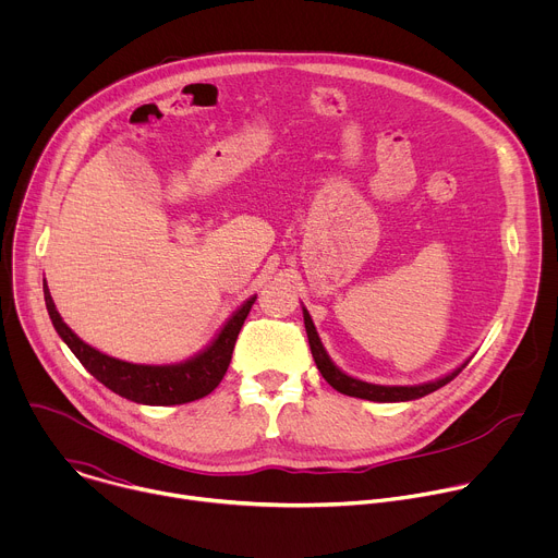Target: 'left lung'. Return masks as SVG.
Returning <instances> with one entry per match:
<instances>
[{
    "label": "left lung",
    "instance_id": "obj_1",
    "mask_svg": "<svg viewBox=\"0 0 558 558\" xmlns=\"http://www.w3.org/2000/svg\"><path fill=\"white\" fill-rule=\"evenodd\" d=\"M304 313V327H306V336H308V347H311V353H313V360H315V366L317 371L323 373V377L340 392L344 395H351V397H360V400H371V402H409V400H417V397H424L441 386H446L450 379H454L463 368L465 364H461L457 371H452L450 375L437 379V381H428V384H420V386H379V384H368V381H362V379H355V377H349L347 373H342L327 355L320 338H317L315 333V327H313V320L306 308H302Z\"/></svg>",
    "mask_w": 558,
    "mask_h": 558
}]
</instances>
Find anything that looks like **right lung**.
I'll return each instance as SVG.
<instances>
[{
    "instance_id": "right-lung-1",
    "label": "right lung",
    "mask_w": 558,
    "mask_h": 558,
    "mask_svg": "<svg viewBox=\"0 0 558 558\" xmlns=\"http://www.w3.org/2000/svg\"><path fill=\"white\" fill-rule=\"evenodd\" d=\"M44 298H46V308L57 333L68 344V349L76 355V360L88 368V373L95 375L112 392L125 397V400L136 404H147V407L187 404L209 395L225 377L238 333H241L245 317L250 315V308L256 302V295H252L229 317L218 338L196 357L181 364L154 366V364H132V362L110 357L93 349L84 340H78L57 313L46 280H44Z\"/></svg>"
}]
</instances>
